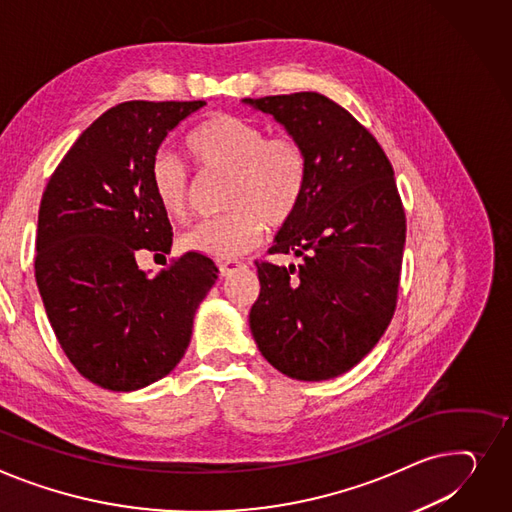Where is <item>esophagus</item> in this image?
Instances as JSON below:
<instances>
[{
	"label": "esophagus",
	"instance_id": "esophagus-1",
	"mask_svg": "<svg viewBox=\"0 0 512 512\" xmlns=\"http://www.w3.org/2000/svg\"><path fill=\"white\" fill-rule=\"evenodd\" d=\"M243 263L241 261H224V263H220L218 265V269H220V276L222 278H226V276H230V274H234V271L241 267Z\"/></svg>",
	"mask_w": 512,
	"mask_h": 512
}]
</instances>
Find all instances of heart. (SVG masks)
Returning a JSON list of instances; mask_svg holds the SVG:
<instances>
[{
    "mask_svg": "<svg viewBox=\"0 0 512 512\" xmlns=\"http://www.w3.org/2000/svg\"><path fill=\"white\" fill-rule=\"evenodd\" d=\"M183 148L203 177H226L218 218L199 222L181 247L212 259H228L253 249L263 232L284 228L300 212L311 183V160L304 144L290 133L267 135L245 117L218 113L195 125ZM150 185L160 210L181 220L189 206V177L166 154L150 166Z\"/></svg>",
    "mask_w": 512,
    "mask_h": 512,
    "instance_id": "heart-1",
    "label": "heart"
}]
</instances>
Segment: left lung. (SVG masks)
<instances>
[{
	"label": "left lung",
	"instance_id": "1",
	"mask_svg": "<svg viewBox=\"0 0 512 512\" xmlns=\"http://www.w3.org/2000/svg\"><path fill=\"white\" fill-rule=\"evenodd\" d=\"M243 102L282 123L311 160L302 208L269 249L300 263L255 261L261 292L251 331L280 372L327 381L377 346L395 313L405 212L393 166L374 135L323 94Z\"/></svg>",
	"mask_w": 512,
	"mask_h": 512
}]
</instances>
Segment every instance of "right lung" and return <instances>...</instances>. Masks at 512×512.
Returning a JSON list of instances; mask_svg holds the SVG:
<instances>
[{
    "label": "right lung",
    "instance_id": "obj_1",
    "mask_svg": "<svg viewBox=\"0 0 512 512\" xmlns=\"http://www.w3.org/2000/svg\"><path fill=\"white\" fill-rule=\"evenodd\" d=\"M203 105L121 102L67 150L43 193L34 278L65 356L102 389L135 391L166 377L218 280L216 263L191 251L154 278L135 263L140 251L173 245L150 166L168 131Z\"/></svg>",
    "mask_w": 512,
    "mask_h": 512
}]
</instances>
